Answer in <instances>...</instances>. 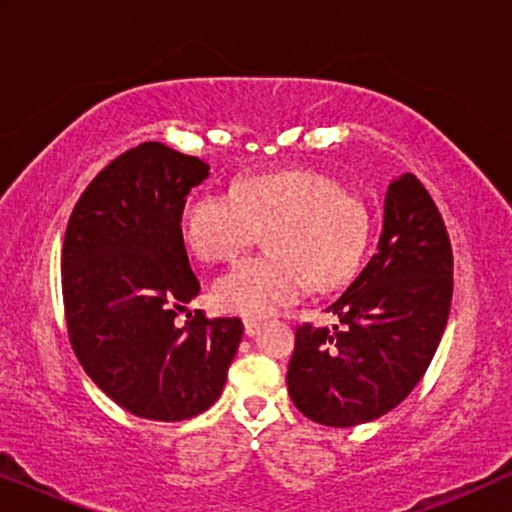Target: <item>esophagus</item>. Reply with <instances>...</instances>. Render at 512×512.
<instances>
[{"instance_id":"1","label":"esophagus","mask_w":512,"mask_h":512,"mask_svg":"<svg viewBox=\"0 0 512 512\" xmlns=\"http://www.w3.org/2000/svg\"><path fill=\"white\" fill-rule=\"evenodd\" d=\"M261 331V321L256 319H244V333L249 335V338H254V335Z\"/></svg>"}]
</instances>
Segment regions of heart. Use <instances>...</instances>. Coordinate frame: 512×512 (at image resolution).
<instances>
[{
    "label": "heart",
    "instance_id": "b5f03b06",
    "mask_svg": "<svg viewBox=\"0 0 512 512\" xmlns=\"http://www.w3.org/2000/svg\"><path fill=\"white\" fill-rule=\"evenodd\" d=\"M181 230L205 261H228L265 230L270 254L244 258L214 282L226 312L261 319L298 300L305 286L326 291L359 268L368 242V212L326 174L286 170L249 174L230 193L193 195Z\"/></svg>",
    "mask_w": 512,
    "mask_h": 512
}]
</instances>
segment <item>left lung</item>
<instances>
[{
	"label": "left lung",
	"instance_id": "1",
	"mask_svg": "<svg viewBox=\"0 0 512 512\" xmlns=\"http://www.w3.org/2000/svg\"><path fill=\"white\" fill-rule=\"evenodd\" d=\"M452 247L415 174L384 195L377 251L328 305L342 326H298L286 384L312 422L356 426L394 410L436 354L452 303Z\"/></svg>",
	"mask_w": 512,
	"mask_h": 512
}]
</instances>
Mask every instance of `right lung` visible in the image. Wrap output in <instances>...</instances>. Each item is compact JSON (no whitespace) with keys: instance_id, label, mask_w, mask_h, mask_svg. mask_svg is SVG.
<instances>
[{"instance_id":"add662e5","label":"right lung","mask_w":512,"mask_h":512,"mask_svg":"<svg viewBox=\"0 0 512 512\" xmlns=\"http://www.w3.org/2000/svg\"><path fill=\"white\" fill-rule=\"evenodd\" d=\"M209 165L144 142L104 167L69 216L62 300L90 380L132 415L181 422L216 403L242 321L179 312L200 293L181 233L186 195Z\"/></svg>"}]
</instances>
